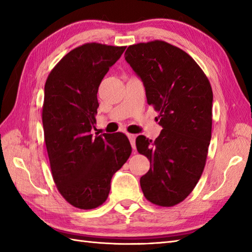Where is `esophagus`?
Wrapping results in <instances>:
<instances>
[{
    "label": "esophagus",
    "mask_w": 252,
    "mask_h": 252,
    "mask_svg": "<svg viewBox=\"0 0 252 252\" xmlns=\"http://www.w3.org/2000/svg\"><path fill=\"white\" fill-rule=\"evenodd\" d=\"M127 137H129V140L131 142V145L133 147V149H135V134H131V133H127Z\"/></svg>",
    "instance_id": "34e87169"
}]
</instances>
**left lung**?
I'll return each instance as SVG.
<instances>
[{
    "mask_svg": "<svg viewBox=\"0 0 252 252\" xmlns=\"http://www.w3.org/2000/svg\"><path fill=\"white\" fill-rule=\"evenodd\" d=\"M126 61L141 77L148 105L159 112L155 141L136 137L137 152L151 169L140 183L148 201L173 207L189 196L205 169L212 129L213 93L199 65L161 40L127 47Z\"/></svg>",
    "mask_w": 252,
    "mask_h": 252,
    "instance_id": "1",
    "label": "left lung"
}]
</instances>
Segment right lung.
Wrapping results in <instances>:
<instances>
[{"label": "right lung", "instance_id": "1", "mask_svg": "<svg viewBox=\"0 0 252 252\" xmlns=\"http://www.w3.org/2000/svg\"><path fill=\"white\" fill-rule=\"evenodd\" d=\"M126 47L80 45L56 63L45 82L42 122L53 180L66 201L83 210L106 201L112 175L132 153L123 133L91 134L99 84Z\"/></svg>", "mask_w": 252, "mask_h": 252}]
</instances>
